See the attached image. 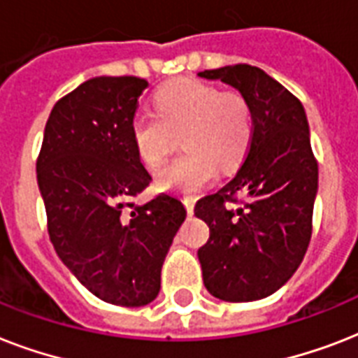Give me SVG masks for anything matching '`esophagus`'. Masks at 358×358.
<instances>
[{"instance_id":"1","label":"esophagus","mask_w":358,"mask_h":358,"mask_svg":"<svg viewBox=\"0 0 358 358\" xmlns=\"http://www.w3.org/2000/svg\"><path fill=\"white\" fill-rule=\"evenodd\" d=\"M182 202H184L185 212H187V215H193V208H195V199H193V196H184V199H182Z\"/></svg>"}]
</instances>
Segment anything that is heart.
I'll use <instances>...</instances> for the list:
<instances>
[{"label": "heart", "instance_id": "obj_1", "mask_svg": "<svg viewBox=\"0 0 358 358\" xmlns=\"http://www.w3.org/2000/svg\"><path fill=\"white\" fill-rule=\"evenodd\" d=\"M156 115L137 113L129 124L135 150L148 167H157L182 137L184 156L157 173L163 189L195 193L212 184L217 165L238 167L252 137L249 102L236 91L199 80H176L154 96Z\"/></svg>", "mask_w": 358, "mask_h": 358}]
</instances>
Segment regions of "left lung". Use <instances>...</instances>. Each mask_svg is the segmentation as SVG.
Listing matches in <instances>:
<instances>
[{"label":"left lung","instance_id":"left-lung-1","mask_svg":"<svg viewBox=\"0 0 358 358\" xmlns=\"http://www.w3.org/2000/svg\"><path fill=\"white\" fill-rule=\"evenodd\" d=\"M199 76L234 87L252 113L239 171L195 206L196 217L210 227L208 243L196 252L204 286L229 303L264 299L288 282L310 243L317 162L305 108L258 66L232 64ZM238 192L245 201L229 207Z\"/></svg>","mask_w":358,"mask_h":358}]
</instances>
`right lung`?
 I'll list each match as a JSON object with an SVG mask.
<instances>
[{"label":"right lung","instance_id":"right-lung-1","mask_svg":"<svg viewBox=\"0 0 358 358\" xmlns=\"http://www.w3.org/2000/svg\"><path fill=\"white\" fill-rule=\"evenodd\" d=\"M148 81L100 76L53 106L36 159L53 249L98 299L143 306L156 299L162 267L185 219L167 193L146 204L150 184L129 124Z\"/></svg>","mask_w":358,"mask_h":358}]
</instances>
